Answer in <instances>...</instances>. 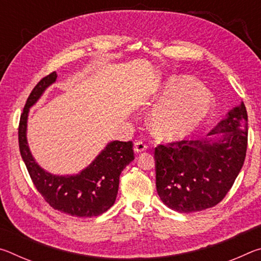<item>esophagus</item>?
Masks as SVG:
<instances>
[{"instance_id": "34e87169", "label": "esophagus", "mask_w": 261, "mask_h": 261, "mask_svg": "<svg viewBox=\"0 0 261 261\" xmlns=\"http://www.w3.org/2000/svg\"><path fill=\"white\" fill-rule=\"evenodd\" d=\"M146 148H147V144L144 143V141L138 140V141H136V143H135V152L136 153L144 152Z\"/></svg>"}]
</instances>
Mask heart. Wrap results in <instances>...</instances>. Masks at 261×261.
<instances>
[{"label":"heart","instance_id":"obj_1","mask_svg":"<svg viewBox=\"0 0 261 261\" xmlns=\"http://www.w3.org/2000/svg\"><path fill=\"white\" fill-rule=\"evenodd\" d=\"M153 113L154 129L166 138H183L196 129L212 110V96L190 76L170 77L163 84Z\"/></svg>","mask_w":261,"mask_h":261}]
</instances>
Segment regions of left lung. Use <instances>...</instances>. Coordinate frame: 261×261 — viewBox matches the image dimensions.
I'll return each instance as SVG.
<instances>
[{
	"instance_id": "left-lung-1",
	"label": "left lung",
	"mask_w": 261,
	"mask_h": 261,
	"mask_svg": "<svg viewBox=\"0 0 261 261\" xmlns=\"http://www.w3.org/2000/svg\"><path fill=\"white\" fill-rule=\"evenodd\" d=\"M207 136L212 137L155 147L156 190L169 208L180 213L200 212L226 197L246 155L245 105L230 110Z\"/></svg>"
}]
</instances>
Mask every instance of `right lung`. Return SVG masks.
<instances>
[{"label":"right lung","mask_w":261,"mask_h":261,"mask_svg":"<svg viewBox=\"0 0 261 261\" xmlns=\"http://www.w3.org/2000/svg\"><path fill=\"white\" fill-rule=\"evenodd\" d=\"M56 77V72L43 77L26 100L18 126L20 155L35 189L53 208L77 218L98 216L114 205L120 175L135 159L134 144L132 141H112L86 169L76 176L51 175L39 167L26 140L28 114L31 106L37 102Z\"/></svg>","instance_id":"right-lung-1"}]
</instances>
